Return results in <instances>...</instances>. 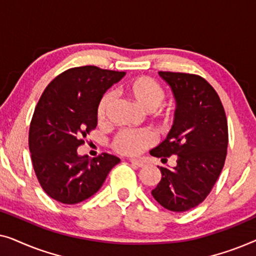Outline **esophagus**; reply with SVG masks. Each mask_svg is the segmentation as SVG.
I'll return each instance as SVG.
<instances>
[{
    "label": "esophagus",
    "instance_id": "esophagus-1",
    "mask_svg": "<svg viewBox=\"0 0 256 256\" xmlns=\"http://www.w3.org/2000/svg\"><path fill=\"white\" fill-rule=\"evenodd\" d=\"M129 162H130L132 164H134L135 166H138V168H142V166H144V162H142V160H140L130 158V160H129Z\"/></svg>",
    "mask_w": 256,
    "mask_h": 256
}]
</instances>
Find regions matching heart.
<instances>
[{
    "label": "heart",
    "mask_w": 256,
    "mask_h": 256,
    "mask_svg": "<svg viewBox=\"0 0 256 256\" xmlns=\"http://www.w3.org/2000/svg\"><path fill=\"white\" fill-rule=\"evenodd\" d=\"M124 92L142 110L154 112L163 128H169L172 124L174 115L171 110H164L160 107L166 100V94L163 87L156 80L149 76H138L126 84ZM113 101L114 96L112 92H106L100 98L96 107V118L100 124L106 121ZM154 142H155V135L148 128L124 129L114 136L112 146L115 152L122 155L134 156L152 146Z\"/></svg>",
    "instance_id": "1"
}]
</instances>
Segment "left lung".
<instances>
[{
	"instance_id": "obj_1",
	"label": "left lung",
	"mask_w": 256,
	"mask_h": 256,
	"mask_svg": "<svg viewBox=\"0 0 256 256\" xmlns=\"http://www.w3.org/2000/svg\"><path fill=\"white\" fill-rule=\"evenodd\" d=\"M158 74L171 87L177 104L169 134L150 155L162 160L176 156L177 164L160 168L162 178L152 194L164 208L184 212L205 200L222 172L228 144L226 114L218 93L200 76Z\"/></svg>"
}]
</instances>
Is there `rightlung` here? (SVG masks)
<instances>
[{
    "label": "right lung",
    "instance_id": "add662e5",
    "mask_svg": "<svg viewBox=\"0 0 256 256\" xmlns=\"http://www.w3.org/2000/svg\"><path fill=\"white\" fill-rule=\"evenodd\" d=\"M124 74L90 65L73 68L56 76L42 94L30 124L29 149L48 197L70 205L85 200L120 162L107 152L94 158L79 156L76 149L96 127L100 98Z\"/></svg>",
    "mask_w": 256,
    "mask_h": 256
}]
</instances>
